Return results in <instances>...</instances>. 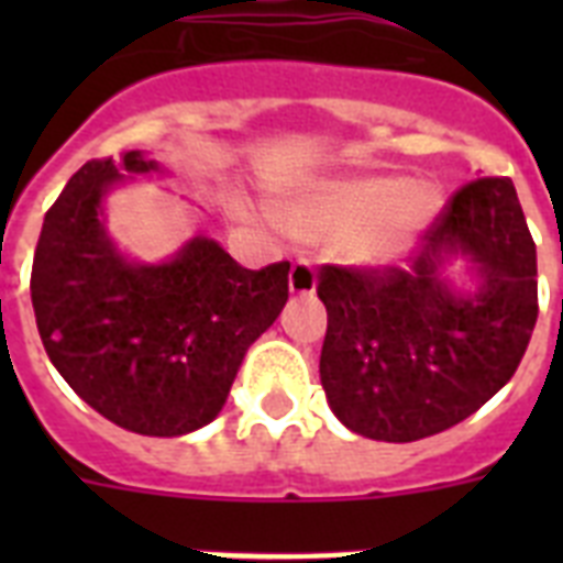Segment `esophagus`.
Segmentation results:
<instances>
[{"instance_id":"34e87169","label":"esophagus","mask_w":563,"mask_h":563,"mask_svg":"<svg viewBox=\"0 0 563 563\" xmlns=\"http://www.w3.org/2000/svg\"><path fill=\"white\" fill-rule=\"evenodd\" d=\"M316 286H318L316 268H312L307 260H298V263L291 265V272H289L291 295H316Z\"/></svg>"}]
</instances>
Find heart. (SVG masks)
<instances>
[{
    "mask_svg": "<svg viewBox=\"0 0 563 563\" xmlns=\"http://www.w3.org/2000/svg\"><path fill=\"white\" fill-rule=\"evenodd\" d=\"M441 207L435 180L347 175L300 192L283 224L307 242H333V254L353 268L383 272L418 251Z\"/></svg>",
    "mask_w": 563,
    "mask_h": 563,
    "instance_id": "heart-1",
    "label": "heart"
}]
</instances>
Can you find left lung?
<instances>
[{
	"label": "left lung",
	"instance_id": "obj_1",
	"mask_svg": "<svg viewBox=\"0 0 563 563\" xmlns=\"http://www.w3.org/2000/svg\"><path fill=\"white\" fill-rule=\"evenodd\" d=\"M453 258L473 290L445 277ZM318 298L321 385L344 427L406 444L462 423L515 376L538 321V254L515 184L459 189L406 268L321 265Z\"/></svg>",
	"mask_w": 563,
	"mask_h": 563
}]
</instances>
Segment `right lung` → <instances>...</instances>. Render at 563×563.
I'll return each instance as SVG.
<instances>
[{
	"label": "right lung",
	"instance_id": "obj_1",
	"mask_svg": "<svg viewBox=\"0 0 563 563\" xmlns=\"http://www.w3.org/2000/svg\"><path fill=\"white\" fill-rule=\"evenodd\" d=\"M148 154L90 161L43 219L31 303L48 360L84 402L136 435L207 427L228 400L247 347L289 300V263L242 268L195 236L166 263L128 260L104 228V198Z\"/></svg>",
	"mask_w": 563,
	"mask_h": 563
}]
</instances>
